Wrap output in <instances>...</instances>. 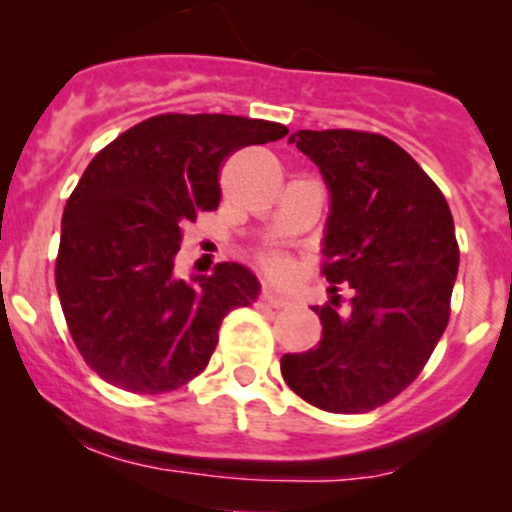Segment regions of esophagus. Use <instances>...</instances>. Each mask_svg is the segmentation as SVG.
Masks as SVG:
<instances>
[{
    "mask_svg": "<svg viewBox=\"0 0 512 512\" xmlns=\"http://www.w3.org/2000/svg\"><path fill=\"white\" fill-rule=\"evenodd\" d=\"M257 305H262V308L279 310V308H286V305H289V298L276 296V293H272V291H262L260 298H257Z\"/></svg>",
    "mask_w": 512,
    "mask_h": 512,
    "instance_id": "obj_1",
    "label": "esophagus"
}]
</instances>
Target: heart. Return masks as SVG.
I'll return each instance as SVG.
<instances>
[{
  "label": "heart",
  "instance_id": "1",
  "mask_svg": "<svg viewBox=\"0 0 512 512\" xmlns=\"http://www.w3.org/2000/svg\"><path fill=\"white\" fill-rule=\"evenodd\" d=\"M255 260H257V264H260L262 272L267 276H272V279H289L293 272L291 260L279 250H260L255 255Z\"/></svg>",
  "mask_w": 512,
  "mask_h": 512
}]
</instances>
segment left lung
Returning a JSON list of instances; mask_svg holds the SVG:
<instances>
[{
	"instance_id": "8db88e82",
	"label": "left lung",
	"mask_w": 512,
	"mask_h": 512,
	"mask_svg": "<svg viewBox=\"0 0 512 512\" xmlns=\"http://www.w3.org/2000/svg\"><path fill=\"white\" fill-rule=\"evenodd\" d=\"M332 195L322 274L354 289L315 305L322 339L281 358L286 385L332 414H363L419 378L450 320L460 248L448 202L402 146L358 129L291 134Z\"/></svg>"
}]
</instances>
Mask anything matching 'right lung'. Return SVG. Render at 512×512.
I'll return each instance as SVG.
<instances>
[{
    "label": "right lung",
    "mask_w": 512,
    "mask_h": 512,
    "mask_svg": "<svg viewBox=\"0 0 512 512\" xmlns=\"http://www.w3.org/2000/svg\"><path fill=\"white\" fill-rule=\"evenodd\" d=\"M286 134L279 122L166 113L88 163L62 214L55 284L76 349L105 383L158 395L207 368L223 317L260 284L236 262L178 279L182 226L219 207L228 156Z\"/></svg>",
    "instance_id": "add662e5"
}]
</instances>
